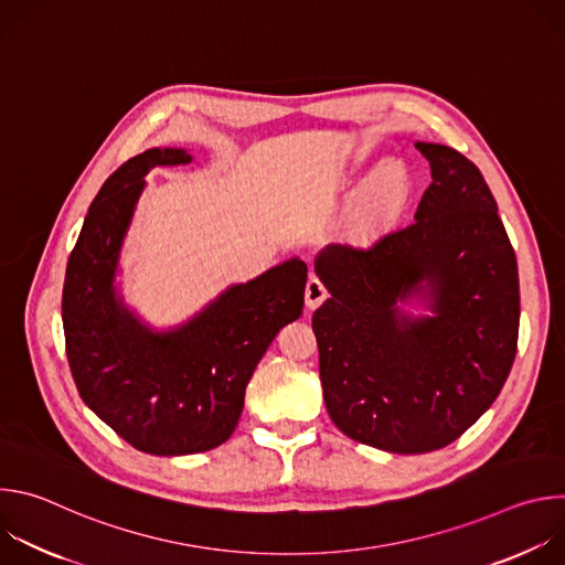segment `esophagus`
Instances as JSON below:
<instances>
[{
    "instance_id": "34e87169",
    "label": "esophagus",
    "mask_w": 565,
    "mask_h": 565,
    "mask_svg": "<svg viewBox=\"0 0 565 565\" xmlns=\"http://www.w3.org/2000/svg\"><path fill=\"white\" fill-rule=\"evenodd\" d=\"M327 297H329L327 284L321 281L319 277H310L308 284H306V306H308L310 310H315Z\"/></svg>"
}]
</instances>
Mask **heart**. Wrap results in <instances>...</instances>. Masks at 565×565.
<instances>
[{
    "label": "heart",
    "instance_id": "b5f03b06",
    "mask_svg": "<svg viewBox=\"0 0 565 565\" xmlns=\"http://www.w3.org/2000/svg\"><path fill=\"white\" fill-rule=\"evenodd\" d=\"M397 196H399V179L393 168H380L362 190V199L371 210L388 207L393 201H397Z\"/></svg>",
    "mask_w": 565,
    "mask_h": 565
}]
</instances>
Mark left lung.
<instances>
[{
  "label": "left lung",
  "mask_w": 565,
  "mask_h": 565,
  "mask_svg": "<svg viewBox=\"0 0 565 565\" xmlns=\"http://www.w3.org/2000/svg\"><path fill=\"white\" fill-rule=\"evenodd\" d=\"M416 149L431 185L414 221L315 257L331 292L312 315L329 416L391 454L440 449L492 407L521 317L516 257L486 179L447 145ZM414 298L427 316L401 308Z\"/></svg>",
  "instance_id": "left-lung-1"
}]
</instances>
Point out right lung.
<instances>
[{
    "mask_svg": "<svg viewBox=\"0 0 565 565\" xmlns=\"http://www.w3.org/2000/svg\"><path fill=\"white\" fill-rule=\"evenodd\" d=\"M192 153L151 147L120 166L89 205L66 264L62 324L85 405L122 440L151 456H185L225 443L246 386L275 335L303 308L308 268L292 257L227 286L168 331L142 321L118 288L120 253L145 177L188 166Z\"/></svg>",
    "mask_w": 565,
    "mask_h": 565,
    "instance_id": "obj_1",
    "label": "right lung"
}]
</instances>
